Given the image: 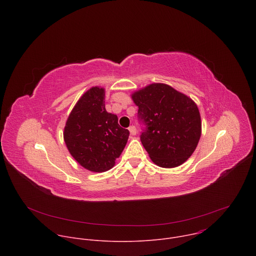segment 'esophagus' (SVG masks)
<instances>
[{
    "instance_id": "obj_1",
    "label": "esophagus",
    "mask_w": 256,
    "mask_h": 256,
    "mask_svg": "<svg viewBox=\"0 0 256 256\" xmlns=\"http://www.w3.org/2000/svg\"><path fill=\"white\" fill-rule=\"evenodd\" d=\"M128 130H130V132L132 136H134V134H136V128L134 126H130V128H128Z\"/></svg>"
}]
</instances>
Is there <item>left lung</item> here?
<instances>
[{"instance_id": "1", "label": "left lung", "mask_w": 256, "mask_h": 256, "mask_svg": "<svg viewBox=\"0 0 256 256\" xmlns=\"http://www.w3.org/2000/svg\"><path fill=\"white\" fill-rule=\"evenodd\" d=\"M138 118L144 126L140 142L151 160L163 168L184 164L194 152L202 134L198 108L194 100L169 85L154 83L134 93Z\"/></svg>"}]
</instances>
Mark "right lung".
<instances>
[{"label":"right lung","mask_w":256,"mask_h":256,"mask_svg":"<svg viewBox=\"0 0 256 256\" xmlns=\"http://www.w3.org/2000/svg\"><path fill=\"white\" fill-rule=\"evenodd\" d=\"M105 90L92 87L78 100L64 130L70 154L92 172L112 169L122 153L130 132L118 124L116 114H108Z\"/></svg>","instance_id":"add662e5"}]
</instances>
